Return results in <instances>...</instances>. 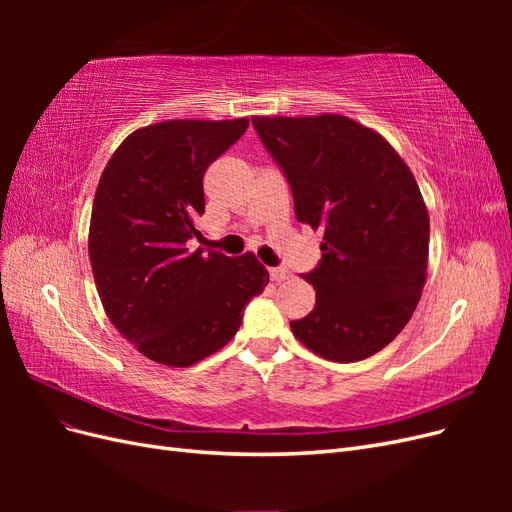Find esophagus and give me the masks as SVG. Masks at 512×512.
I'll list each match as a JSON object with an SVG mask.
<instances>
[{"label":"esophagus","mask_w":512,"mask_h":512,"mask_svg":"<svg viewBox=\"0 0 512 512\" xmlns=\"http://www.w3.org/2000/svg\"><path fill=\"white\" fill-rule=\"evenodd\" d=\"M269 277H271L273 282L280 284V282L288 280V277H290V271H288V269H284V267H271V269H269Z\"/></svg>","instance_id":"esophagus-1"}]
</instances>
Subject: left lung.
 <instances>
[{
	"mask_svg": "<svg viewBox=\"0 0 512 512\" xmlns=\"http://www.w3.org/2000/svg\"><path fill=\"white\" fill-rule=\"evenodd\" d=\"M284 173L301 224L322 228L316 290L294 337L335 363L380 352L406 327L425 286L429 218L421 190L380 134L342 115L252 117Z\"/></svg>",
	"mask_w": 512,
	"mask_h": 512,
	"instance_id": "obj_1",
	"label": "left lung"
}]
</instances>
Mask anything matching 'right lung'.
I'll return each mask as SVG.
<instances>
[{"label":"right lung","mask_w":512,"mask_h":512,"mask_svg":"<svg viewBox=\"0 0 512 512\" xmlns=\"http://www.w3.org/2000/svg\"><path fill=\"white\" fill-rule=\"evenodd\" d=\"M250 121H162L132 132L100 177L89 260L104 312L147 359L190 367L226 346L269 284L254 254L190 250L203 177Z\"/></svg>","instance_id":"add662e5"}]
</instances>
